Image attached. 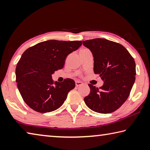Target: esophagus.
Returning a JSON list of instances; mask_svg holds the SVG:
<instances>
[{"label":"esophagus","instance_id":"34e87169","mask_svg":"<svg viewBox=\"0 0 150 150\" xmlns=\"http://www.w3.org/2000/svg\"><path fill=\"white\" fill-rule=\"evenodd\" d=\"M75 83H76V86H80L83 84V83L82 82H80V81H76Z\"/></svg>","mask_w":150,"mask_h":150}]
</instances>
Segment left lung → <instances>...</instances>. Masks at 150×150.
I'll return each instance as SVG.
<instances>
[{"instance_id": "left-lung-1", "label": "left lung", "mask_w": 150, "mask_h": 150, "mask_svg": "<svg viewBox=\"0 0 150 150\" xmlns=\"http://www.w3.org/2000/svg\"><path fill=\"white\" fill-rule=\"evenodd\" d=\"M93 57V71L103 81L101 87L89 83L90 93L84 98L89 108L99 113L116 111L127 100L135 82L136 64L122 45L106 39L82 41Z\"/></svg>"}]
</instances>
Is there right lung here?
Here are the masks:
<instances>
[{
	"instance_id": "add662e5",
	"label": "right lung",
	"mask_w": 150,
	"mask_h": 150,
	"mask_svg": "<svg viewBox=\"0 0 150 150\" xmlns=\"http://www.w3.org/2000/svg\"><path fill=\"white\" fill-rule=\"evenodd\" d=\"M82 45L81 41L48 40L25 50L16 68L17 86L23 101L37 112H49L64 103L75 88L70 78L54 82L52 74L64 67L66 58Z\"/></svg>"
}]
</instances>
